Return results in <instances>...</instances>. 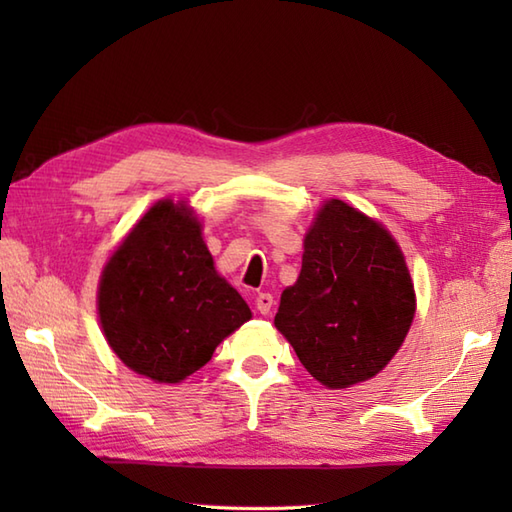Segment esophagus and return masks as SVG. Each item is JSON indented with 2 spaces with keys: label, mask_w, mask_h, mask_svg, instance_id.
<instances>
[{
  "label": "esophagus",
  "mask_w": 512,
  "mask_h": 512,
  "mask_svg": "<svg viewBox=\"0 0 512 512\" xmlns=\"http://www.w3.org/2000/svg\"><path fill=\"white\" fill-rule=\"evenodd\" d=\"M255 306L262 314H270V310H273V306H275V299H273V295H268V292H259V295L255 297Z\"/></svg>",
  "instance_id": "34e87169"
}]
</instances>
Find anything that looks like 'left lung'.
Returning a JSON list of instances; mask_svg holds the SVG:
<instances>
[{
  "label": "left lung",
  "mask_w": 512,
  "mask_h": 512,
  "mask_svg": "<svg viewBox=\"0 0 512 512\" xmlns=\"http://www.w3.org/2000/svg\"><path fill=\"white\" fill-rule=\"evenodd\" d=\"M416 295L398 244L341 200L321 206L301 273L281 295L277 330L330 389L376 376L405 341Z\"/></svg>",
  "instance_id": "obj_1"
}]
</instances>
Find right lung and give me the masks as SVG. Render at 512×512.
<instances>
[{"mask_svg": "<svg viewBox=\"0 0 512 512\" xmlns=\"http://www.w3.org/2000/svg\"><path fill=\"white\" fill-rule=\"evenodd\" d=\"M105 339L136 374L180 383L250 319L215 273L200 224L182 204L151 206L107 262L99 286Z\"/></svg>", "mask_w": 512, "mask_h": 512, "instance_id": "right-lung-1", "label": "right lung"}]
</instances>
